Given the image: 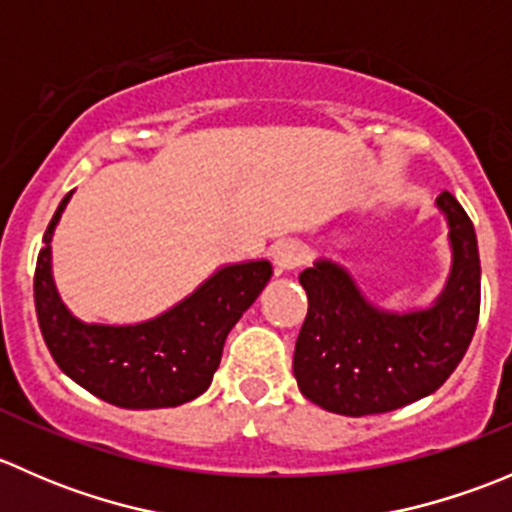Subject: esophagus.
<instances>
[{"label": "esophagus", "mask_w": 512, "mask_h": 512, "mask_svg": "<svg viewBox=\"0 0 512 512\" xmlns=\"http://www.w3.org/2000/svg\"><path fill=\"white\" fill-rule=\"evenodd\" d=\"M272 257H275L277 272H292L302 265L307 252H304V247L299 245V242L289 240V242H280V245L275 247V255Z\"/></svg>", "instance_id": "34e87169"}]
</instances>
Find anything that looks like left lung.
Returning a JSON list of instances; mask_svg holds the SVG:
<instances>
[{"label":"left lung","instance_id":"obj_1","mask_svg":"<svg viewBox=\"0 0 512 512\" xmlns=\"http://www.w3.org/2000/svg\"><path fill=\"white\" fill-rule=\"evenodd\" d=\"M436 205L448 220L453 267L433 307L384 312L332 260L299 275L309 309L292 371L312 404L342 416L386 414L433 394L461 364L480 314L478 240L448 190Z\"/></svg>","mask_w":512,"mask_h":512}]
</instances>
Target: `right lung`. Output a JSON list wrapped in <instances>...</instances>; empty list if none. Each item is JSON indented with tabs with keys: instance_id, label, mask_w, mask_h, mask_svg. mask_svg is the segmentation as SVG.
Segmentation results:
<instances>
[{
	"instance_id": "obj_1",
	"label": "right lung",
	"mask_w": 512,
	"mask_h": 512,
	"mask_svg": "<svg viewBox=\"0 0 512 512\" xmlns=\"http://www.w3.org/2000/svg\"><path fill=\"white\" fill-rule=\"evenodd\" d=\"M74 195L66 193L44 232L34 304L51 356L69 379L121 409H168L203 394L225 339L272 277L267 260L227 265L156 319L128 327L84 324L61 304L51 277V235Z\"/></svg>"
}]
</instances>
